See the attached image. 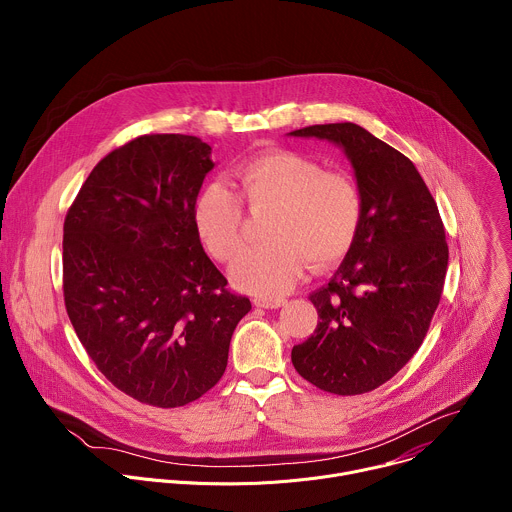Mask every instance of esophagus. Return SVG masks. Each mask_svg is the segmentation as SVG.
<instances>
[{
    "label": "esophagus",
    "instance_id": "1",
    "mask_svg": "<svg viewBox=\"0 0 512 512\" xmlns=\"http://www.w3.org/2000/svg\"><path fill=\"white\" fill-rule=\"evenodd\" d=\"M285 304V298H257L255 306L259 308H281Z\"/></svg>",
    "mask_w": 512,
    "mask_h": 512
}]
</instances>
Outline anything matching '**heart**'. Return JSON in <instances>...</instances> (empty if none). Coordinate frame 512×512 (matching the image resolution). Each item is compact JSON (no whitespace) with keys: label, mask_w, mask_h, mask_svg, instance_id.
I'll use <instances>...</instances> for the list:
<instances>
[{"label":"heart","mask_w":512,"mask_h":512,"mask_svg":"<svg viewBox=\"0 0 512 512\" xmlns=\"http://www.w3.org/2000/svg\"><path fill=\"white\" fill-rule=\"evenodd\" d=\"M237 184L253 212L271 210L267 243L245 251L231 269L235 283L273 298L304 273L306 263L326 269L354 247L364 202L356 180L342 170H324L296 152H265L239 166ZM194 225L208 253L233 261L247 243V216L237 192L212 180L194 200Z\"/></svg>","instance_id":"b5f03b06"}]
</instances>
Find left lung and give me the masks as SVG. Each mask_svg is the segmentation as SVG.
I'll return each mask as SVG.
<instances>
[{"label":"left lung","mask_w":512,"mask_h":512,"mask_svg":"<svg viewBox=\"0 0 512 512\" xmlns=\"http://www.w3.org/2000/svg\"><path fill=\"white\" fill-rule=\"evenodd\" d=\"M289 135L344 148L364 202L354 247L310 294L318 326L291 348V362L326 393H369L417 352L440 304L448 269L442 216L413 162L364 127L326 123Z\"/></svg>","instance_id":"1"}]
</instances>
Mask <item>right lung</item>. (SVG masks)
Segmentation results:
<instances>
[{"label":"right lung","instance_id":"right-lung-1","mask_svg":"<svg viewBox=\"0 0 512 512\" xmlns=\"http://www.w3.org/2000/svg\"><path fill=\"white\" fill-rule=\"evenodd\" d=\"M212 166L200 137L139 135L93 168L64 218L72 328L105 379L145 405L182 407L210 391L251 310L194 225Z\"/></svg>","mask_w":512,"mask_h":512}]
</instances>
